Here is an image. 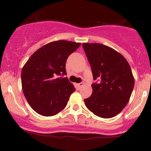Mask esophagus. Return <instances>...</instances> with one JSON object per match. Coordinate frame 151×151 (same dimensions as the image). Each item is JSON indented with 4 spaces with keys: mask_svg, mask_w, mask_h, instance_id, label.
Masks as SVG:
<instances>
[{
    "mask_svg": "<svg viewBox=\"0 0 151 151\" xmlns=\"http://www.w3.org/2000/svg\"><path fill=\"white\" fill-rule=\"evenodd\" d=\"M83 85H84V84H83V83H78V84H77V87H78L79 88H81L83 86Z\"/></svg>",
    "mask_w": 151,
    "mask_h": 151,
    "instance_id": "esophagus-1",
    "label": "esophagus"
}]
</instances>
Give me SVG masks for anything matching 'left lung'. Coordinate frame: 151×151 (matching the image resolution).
Here are the masks:
<instances>
[{
  "label": "left lung",
  "mask_w": 151,
  "mask_h": 151,
  "mask_svg": "<svg viewBox=\"0 0 151 151\" xmlns=\"http://www.w3.org/2000/svg\"><path fill=\"white\" fill-rule=\"evenodd\" d=\"M83 47L92 70L93 93L84 99L94 115L110 118L119 114L129 102L134 79L127 60L121 54L106 45L83 43Z\"/></svg>",
  "instance_id": "left-lung-1"
}]
</instances>
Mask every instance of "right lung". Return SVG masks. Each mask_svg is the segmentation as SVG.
I'll use <instances>...</instances> for the list:
<instances>
[{"instance_id": "right-lung-1", "label": "right lung", "mask_w": 151, "mask_h": 151, "mask_svg": "<svg viewBox=\"0 0 151 151\" xmlns=\"http://www.w3.org/2000/svg\"><path fill=\"white\" fill-rule=\"evenodd\" d=\"M81 44L59 40L36 50L21 73L22 88L32 109L43 116H52L66 107L75 91L67 77L66 61Z\"/></svg>"}]
</instances>
